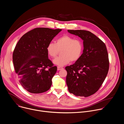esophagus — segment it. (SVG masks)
I'll return each mask as SVG.
<instances>
[{"label":"esophagus","instance_id":"1","mask_svg":"<svg viewBox=\"0 0 124 124\" xmlns=\"http://www.w3.org/2000/svg\"><path fill=\"white\" fill-rule=\"evenodd\" d=\"M62 69H63V67H59V66H58V67H57V70H62Z\"/></svg>","mask_w":124,"mask_h":124}]
</instances>
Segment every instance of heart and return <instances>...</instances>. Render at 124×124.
<instances>
[{
  "label": "heart",
  "mask_w": 124,
  "mask_h": 124,
  "mask_svg": "<svg viewBox=\"0 0 124 124\" xmlns=\"http://www.w3.org/2000/svg\"><path fill=\"white\" fill-rule=\"evenodd\" d=\"M48 55L55 58L61 51L60 56L56 58L54 63L59 66H63L70 61L76 62L80 58L83 51V44L79 39L68 35H63L57 38L55 44L50 42L47 46Z\"/></svg>",
  "instance_id": "b5f03b06"
}]
</instances>
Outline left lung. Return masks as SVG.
<instances>
[{
    "label": "left lung",
    "instance_id": "obj_1",
    "mask_svg": "<svg viewBox=\"0 0 124 124\" xmlns=\"http://www.w3.org/2000/svg\"><path fill=\"white\" fill-rule=\"evenodd\" d=\"M83 40L84 50L76 62L65 68L66 83L69 92L75 96H90L97 92L109 69V59L105 43L91 32L68 30Z\"/></svg>",
    "mask_w": 124,
    "mask_h": 124
}]
</instances>
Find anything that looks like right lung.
Returning a JSON list of instances; mask_svg holds the SVG:
<instances>
[{"label": "right lung", "mask_w": 124, "mask_h": 124, "mask_svg": "<svg viewBox=\"0 0 124 124\" xmlns=\"http://www.w3.org/2000/svg\"><path fill=\"white\" fill-rule=\"evenodd\" d=\"M61 30L36 28L24 34L16 44L14 66L19 83L28 92L40 93L50 89L57 67L48 58L46 48Z\"/></svg>", "instance_id": "add662e5"}]
</instances>
